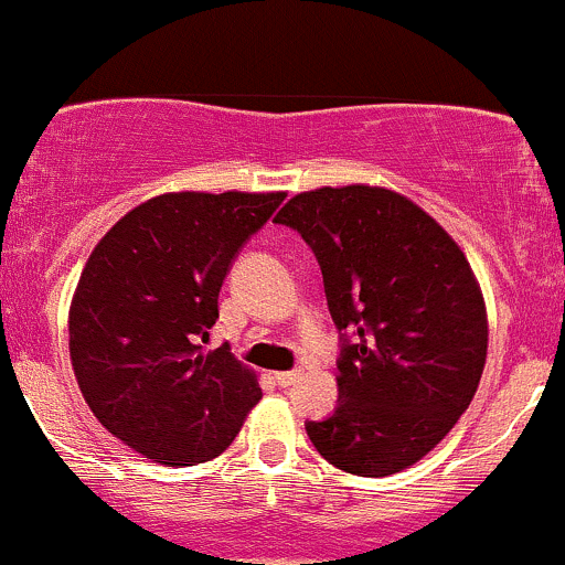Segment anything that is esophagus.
<instances>
[{
	"label": "esophagus",
	"instance_id": "esophagus-1",
	"mask_svg": "<svg viewBox=\"0 0 565 565\" xmlns=\"http://www.w3.org/2000/svg\"><path fill=\"white\" fill-rule=\"evenodd\" d=\"M299 376H301V371H280V373H275V379H277V384H280V387H290V384L299 382Z\"/></svg>",
	"mask_w": 565,
	"mask_h": 565
}]
</instances>
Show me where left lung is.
Instances as JSON below:
<instances>
[{
	"mask_svg": "<svg viewBox=\"0 0 565 565\" xmlns=\"http://www.w3.org/2000/svg\"><path fill=\"white\" fill-rule=\"evenodd\" d=\"M275 222L316 255L340 332L338 409L307 420V437L343 472L406 470L465 415L486 365V307L465 253L379 186L301 192Z\"/></svg>",
	"mask_w": 565,
	"mask_h": 565,
	"instance_id": "8db88e82",
	"label": "left lung"
}]
</instances>
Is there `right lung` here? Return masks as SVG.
<instances>
[{
    "instance_id": "obj_1",
    "label": "right lung",
    "mask_w": 565,
    "mask_h": 565,
    "mask_svg": "<svg viewBox=\"0 0 565 565\" xmlns=\"http://www.w3.org/2000/svg\"><path fill=\"white\" fill-rule=\"evenodd\" d=\"M285 192H172L93 249L71 305L76 382L100 426L170 467L216 459L260 401L231 349L205 351L220 290Z\"/></svg>"
}]
</instances>
